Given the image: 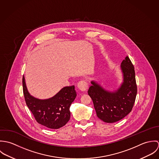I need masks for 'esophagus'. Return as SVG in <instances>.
Returning a JSON list of instances; mask_svg holds the SVG:
<instances>
[{
  "instance_id": "34e87169",
  "label": "esophagus",
  "mask_w": 159,
  "mask_h": 159,
  "mask_svg": "<svg viewBox=\"0 0 159 159\" xmlns=\"http://www.w3.org/2000/svg\"><path fill=\"white\" fill-rule=\"evenodd\" d=\"M77 87H78V88L80 91H82V92H85V91L88 90V84L86 81H81L78 83Z\"/></svg>"
}]
</instances>
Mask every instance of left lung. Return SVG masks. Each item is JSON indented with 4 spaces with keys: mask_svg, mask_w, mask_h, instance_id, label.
Masks as SVG:
<instances>
[{
    "mask_svg": "<svg viewBox=\"0 0 159 159\" xmlns=\"http://www.w3.org/2000/svg\"><path fill=\"white\" fill-rule=\"evenodd\" d=\"M123 82L116 90L104 89L98 83L92 81L88 90L97 117L105 122L113 123L125 117L134 107L137 86L134 65L127 56L120 65Z\"/></svg>",
    "mask_w": 159,
    "mask_h": 159,
    "instance_id": "1",
    "label": "left lung"
}]
</instances>
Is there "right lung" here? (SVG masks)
<instances>
[{
	"label": "right lung",
	"mask_w": 159,
	"mask_h": 159,
	"mask_svg": "<svg viewBox=\"0 0 159 159\" xmlns=\"http://www.w3.org/2000/svg\"><path fill=\"white\" fill-rule=\"evenodd\" d=\"M23 86L26 105L39 124L49 129H58L68 122L70 118V107L76 97L74 86L64 87L47 99H39L30 94L24 76Z\"/></svg>",
	"instance_id": "right-lung-1"
}]
</instances>
